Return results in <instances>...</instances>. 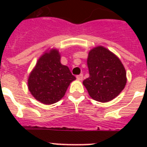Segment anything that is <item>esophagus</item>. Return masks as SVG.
<instances>
[{"label": "esophagus", "mask_w": 147, "mask_h": 147, "mask_svg": "<svg viewBox=\"0 0 147 147\" xmlns=\"http://www.w3.org/2000/svg\"><path fill=\"white\" fill-rule=\"evenodd\" d=\"M83 74H80V75H78V76H76V79L78 80H83Z\"/></svg>", "instance_id": "esophagus-1"}]
</instances>
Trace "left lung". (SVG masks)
<instances>
[{
  "instance_id": "8db88e82",
  "label": "left lung",
  "mask_w": 147,
  "mask_h": 147,
  "mask_svg": "<svg viewBox=\"0 0 147 147\" xmlns=\"http://www.w3.org/2000/svg\"><path fill=\"white\" fill-rule=\"evenodd\" d=\"M90 76L83 80L90 96L98 102L115 98L126 85V71L116 55L98 46L91 49L87 59Z\"/></svg>"
}]
</instances>
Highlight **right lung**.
<instances>
[{
	"label": "right lung",
	"mask_w": 147,
	"mask_h": 147,
	"mask_svg": "<svg viewBox=\"0 0 147 147\" xmlns=\"http://www.w3.org/2000/svg\"><path fill=\"white\" fill-rule=\"evenodd\" d=\"M75 80L68 67L61 64L59 52L52 49L39 58L28 79V88L36 100L50 105L64 97Z\"/></svg>",
	"instance_id": "right-lung-1"
}]
</instances>
